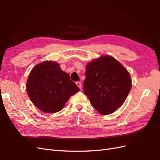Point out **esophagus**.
Returning <instances> with one entry per match:
<instances>
[{"label": "esophagus", "instance_id": "1", "mask_svg": "<svg viewBox=\"0 0 160 160\" xmlns=\"http://www.w3.org/2000/svg\"><path fill=\"white\" fill-rule=\"evenodd\" d=\"M76 85L79 87V89H81V87H82V85H81V83H80V82H79V81H77V82H76Z\"/></svg>", "mask_w": 160, "mask_h": 160}]
</instances>
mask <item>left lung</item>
Returning a JSON list of instances; mask_svg holds the SVG:
<instances>
[{
	"label": "left lung",
	"instance_id": "left-lung-1",
	"mask_svg": "<svg viewBox=\"0 0 160 160\" xmlns=\"http://www.w3.org/2000/svg\"><path fill=\"white\" fill-rule=\"evenodd\" d=\"M83 91L92 106L102 115L120 108L132 88L128 71L113 57L103 56L87 65Z\"/></svg>",
	"mask_w": 160,
	"mask_h": 160
}]
</instances>
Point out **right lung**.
Returning a JSON list of instances; mask_svg holds the SVG:
<instances>
[{
	"mask_svg": "<svg viewBox=\"0 0 160 160\" xmlns=\"http://www.w3.org/2000/svg\"><path fill=\"white\" fill-rule=\"evenodd\" d=\"M79 91L56 62L44 61L31 71L27 92L37 108L47 113L61 111L70 97Z\"/></svg>",
	"mask_w": 160,
	"mask_h": 160,
	"instance_id": "right-lung-1",
	"label": "right lung"
}]
</instances>
